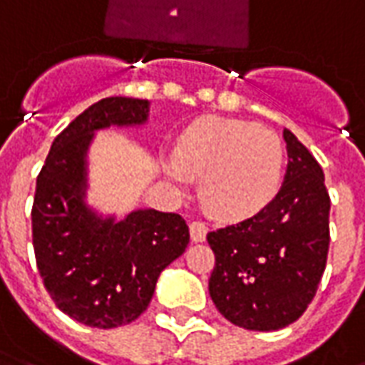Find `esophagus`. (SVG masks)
Returning <instances> with one entry per match:
<instances>
[{
  "label": "esophagus",
  "mask_w": 365,
  "mask_h": 365,
  "mask_svg": "<svg viewBox=\"0 0 365 365\" xmlns=\"http://www.w3.org/2000/svg\"><path fill=\"white\" fill-rule=\"evenodd\" d=\"M190 235H191V240H193V242H203L207 237V227L203 225V222L193 221L190 225Z\"/></svg>",
  "instance_id": "esophagus-1"
}]
</instances>
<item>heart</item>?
<instances>
[{
    "mask_svg": "<svg viewBox=\"0 0 365 365\" xmlns=\"http://www.w3.org/2000/svg\"><path fill=\"white\" fill-rule=\"evenodd\" d=\"M164 172L178 187L201 178V203L222 222H238L264 211L282 187L283 144L254 123L201 117L175 144Z\"/></svg>",
    "mask_w": 365,
    "mask_h": 365,
    "instance_id": "1",
    "label": "heart"
}]
</instances>
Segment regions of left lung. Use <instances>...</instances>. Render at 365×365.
<instances>
[{
    "label": "left lung",
    "instance_id": "1",
    "mask_svg": "<svg viewBox=\"0 0 365 365\" xmlns=\"http://www.w3.org/2000/svg\"><path fill=\"white\" fill-rule=\"evenodd\" d=\"M287 172L264 211L213 230L209 295L219 313L246 330H279L305 313L329 256L330 197L324 174L297 136L283 128Z\"/></svg>",
    "mask_w": 365,
    "mask_h": 365
}]
</instances>
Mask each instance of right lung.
Segmentation results:
<instances>
[{"label":"right lung","instance_id":"add662e5","mask_svg":"<svg viewBox=\"0 0 365 365\" xmlns=\"http://www.w3.org/2000/svg\"><path fill=\"white\" fill-rule=\"evenodd\" d=\"M148 107L133 97H105L88 107L54 138L36 178L31 213L36 268L60 311L93 329L138 319L162 269L190 242L180 215L138 209L117 221L86 203L93 133L144 125Z\"/></svg>","mask_w":365,"mask_h":365}]
</instances>
